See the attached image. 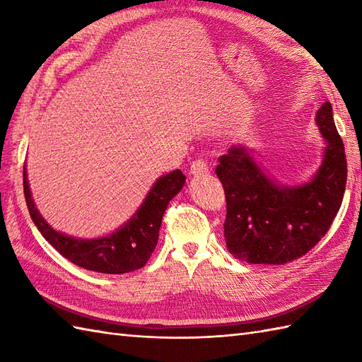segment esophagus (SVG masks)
I'll list each match as a JSON object with an SVG mask.
<instances>
[{
    "label": "esophagus",
    "instance_id": "34e87169",
    "mask_svg": "<svg viewBox=\"0 0 362 362\" xmlns=\"http://www.w3.org/2000/svg\"><path fill=\"white\" fill-rule=\"evenodd\" d=\"M209 173V165H206L205 160H194L193 163H191L189 168V174L191 175H204Z\"/></svg>",
    "mask_w": 362,
    "mask_h": 362
}]
</instances>
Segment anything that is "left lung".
Returning <instances> with one entry per match:
<instances>
[{"label": "left lung", "mask_w": 362, "mask_h": 362, "mask_svg": "<svg viewBox=\"0 0 362 362\" xmlns=\"http://www.w3.org/2000/svg\"><path fill=\"white\" fill-rule=\"evenodd\" d=\"M316 124L325 140L324 156L311 179L298 185L271 179L245 146H232L219 158L216 175L227 199L224 238L235 258L284 264L305 255L328 232L345 193L347 160L332 104H322Z\"/></svg>", "instance_id": "left-lung-1"}]
</instances>
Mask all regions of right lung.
<instances>
[{"label":"right lung","instance_id":"1","mask_svg":"<svg viewBox=\"0 0 362 362\" xmlns=\"http://www.w3.org/2000/svg\"><path fill=\"white\" fill-rule=\"evenodd\" d=\"M185 179L180 169L158 177L132 218L109 235L86 240L59 232L45 221L30 194L26 166L23 169L26 205L38 232L68 261L87 271L101 274L132 272L148 263L158 241L166 206L180 193Z\"/></svg>","mask_w":362,"mask_h":362}]
</instances>
